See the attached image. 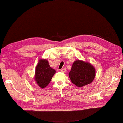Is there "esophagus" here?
I'll return each instance as SVG.
<instances>
[{
    "label": "esophagus",
    "mask_w": 123,
    "mask_h": 123,
    "mask_svg": "<svg viewBox=\"0 0 123 123\" xmlns=\"http://www.w3.org/2000/svg\"><path fill=\"white\" fill-rule=\"evenodd\" d=\"M66 68H63V69H62L61 70V71L62 72V73H65V72H66Z\"/></svg>",
    "instance_id": "obj_1"
}]
</instances>
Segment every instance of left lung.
Masks as SVG:
<instances>
[{
	"mask_svg": "<svg viewBox=\"0 0 123 123\" xmlns=\"http://www.w3.org/2000/svg\"><path fill=\"white\" fill-rule=\"evenodd\" d=\"M69 76L72 83L81 87L92 82L95 76V69L88 62L78 60L73 64Z\"/></svg>",
	"mask_w": 123,
	"mask_h": 123,
	"instance_id": "obj_1",
	"label": "left lung"
}]
</instances>
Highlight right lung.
Listing matches in <instances>:
<instances>
[{
	"mask_svg": "<svg viewBox=\"0 0 123 123\" xmlns=\"http://www.w3.org/2000/svg\"><path fill=\"white\" fill-rule=\"evenodd\" d=\"M56 71L49 66L47 60H40L36 67L35 80L39 87L44 88L49 85Z\"/></svg>",
	"mask_w": 123,
	"mask_h": 123,
	"instance_id": "right-lung-1",
	"label": "right lung"
}]
</instances>
